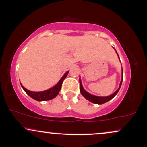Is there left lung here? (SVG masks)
<instances>
[{
	"mask_svg": "<svg viewBox=\"0 0 147 147\" xmlns=\"http://www.w3.org/2000/svg\"><path fill=\"white\" fill-rule=\"evenodd\" d=\"M122 81H123V70H122V80H121V82H120V85H119V87L118 89H117V91L114 92V93H113V94L110 95V96H107V97H100V96H93V95L90 94V93H88V92H86V91H85V90L84 89L83 86H82L81 80H80V92H81L82 96H83L84 97L86 98V100H89L90 102H93V103H95V104L101 105V104H103V103H105V102H108V101H109V100H110L111 99H112V98H114V96H115L117 94V93H118V92H119V89H120L121 86Z\"/></svg>",
	"mask_w": 147,
	"mask_h": 147,
	"instance_id": "1",
	"label": "left lung"
}]
</instances>
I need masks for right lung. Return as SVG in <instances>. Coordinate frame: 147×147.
<instances>
[{
    "label": "right lung",
    "instance_id": "add662e5",
    "mask_svg": "<svg viewBox=\"0 0 147 147\" xmlns=\"http://www.w3.org/2000/svg\"><path fill=\"white\" fill-rule=\"evenodd\" d=\"M69 71L66 72L64 75L61 77V79L59 80V82L52 88H49V89L46 90L44 91H40V92H34V91H30L29 90L26 89V88L22 86V84H21V86H22V88L24 90V91L30 97L35 100L38 101H46V100H49L53 99L57 96L59 93L61 88V85H62L63 82L65 80V78L67 77V74H68Z\"/></svg>",
    "mask_w": 147,
    "mask_h": 147
}]
</instances>
